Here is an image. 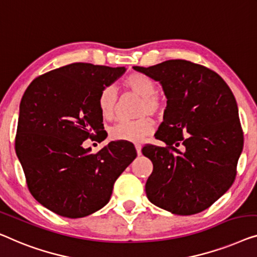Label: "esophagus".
Returning a JSON list of instances; mask_svg holds the SVG:
<instances>
[{"label":"esophagus","mask_w":257,"mask_h":257,"mask_svg":"<svg viewBox=\"0 0 257 257\" xmlns=\"http://www.w3.org/2000/svg\"><path fill=\"white\" fill-rule=\"evenodd\" d=\"M135 148H136V151H137V155H141V149H142V146H141V143H136L135 144Z\"/></svg>","instance_id":"obj_1"}]
</instances>
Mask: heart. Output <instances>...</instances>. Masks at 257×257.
Instances as JSON below:
<instances>
[{
	"mask_svg": "<svg viewBox=\"0 0 257 257\" xmlns=\"http://www.w3.org/2000/svg\"><path fill=\"white\" fill-rule=\"evenodd\" d=\"M125 88L142 97L139 115H157L163 109V101L156 94V85L149 77L142 73H132L124 80ZM117 93L113 86H107L100 92L97 99L100 113L104 118H111L116 110ZM151 118L143 116L137 120H121L110 129L111 139L127 142H141L153 132Z\"/></svg>",
	"mask_w": 257,
	"mask_h": 257,
	"instance_id": "obj_1",
	"label": "heart"
}]
</instances>
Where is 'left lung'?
<instances>
[{
    "instance_id": "obj_1",
    "label": "left lung",
    "mask_w": 257,
    "mask_h": 257,
    "mask_svg": "<svg viewBox=\"0 0 257 257\" xmlns=\"http://www.w3.org/2000/svg\"><path fill=\"white\" fill-rule=\"evenodd\" d=\"M134 70L160 81L165 93L164 121L142 154L154 169L146 184L148 199L178 215L205 211L233 185L243 149L237 104L214 71L183 59Z\"/></svg>"
}]
</instances>
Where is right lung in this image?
I'll list each match as a JSON object with an SVG mask.
<instances>
[{"label":"right lung","mask_w":257,"mask_h":257,"mask_svg":"<svg viewBox=\"0 0 257 257\" xmlns=\"http://www.w3.org/2000/svg\"><path fill=\"white\" fill-rule=\"evenodd\" d=\"M124 72L73 63L39 75L23 94L16 155L30 193L58 215L77 219L102 208L137 156L127 141H111L95 154L82 147L87 139L107 137L97 99Z\"/></svg>","instance_id":"obj_1"}]
</instances>
